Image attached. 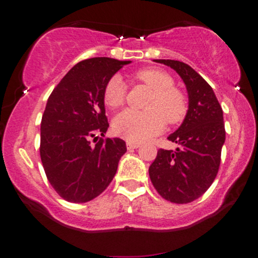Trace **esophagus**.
<instances>
[{
	"label": "esophagus",
	"mask_w": 258,
	"mask_h": 258,
	"mask_svg": "<svg viewBox=\"0 0 258 258\" xmlns=\"http://www.w3.org/2000/svg\"><path fill=\"white\" fill-rule=\"evenodd\" d=\"M141 147V143L138 142H127V149L128 150H133V149H137V148Z\"/></svg>",
	"instance_id": "obj_1"
}]
</instances>
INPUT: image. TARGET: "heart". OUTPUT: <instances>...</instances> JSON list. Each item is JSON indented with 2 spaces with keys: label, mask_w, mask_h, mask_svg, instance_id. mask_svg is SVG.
Masks as SVG:
<instances>
[{
  "label": "heart",
  "mask_w": 258,
  "mask_h": 258,
  "mask_svg": "<svg viewBox=\"0 0 258 258\" xmlns=\"http://www.w3.org/2000/svg\"><path fill=\"white\" fill-rule=\"evenodd\" d=\"M136 79L154 91L147 104L148 110L126 109L112 122V130L130 142H142L164 130L166 121L171 125L184 119L188 103L184 94L173 87L172 76L160 69H143L136 73ZM126 99V85L119 75L109 79L104 88V103L110 108H119Z\"/></svg>",
  "instance_id": "1"
}]
</instances>
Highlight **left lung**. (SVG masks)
Here are the masks:
<instances>
[{"instance_id":"left-lung-1","label":"left lung","mask_w":258,"mask_h":258,"mask_svg":"<svg viewBox=\"0 0 258 258\" xmlns=\"http://www.w3.org/2000/svg\"><path fill=\"white\" fill-rule=\"evenodd\" d=\"M154 61L176 70L185 84L189 108L185 119L168 141L179 144L176 150L159 149L149 167L156 191L174 204H188L200 198L214 183L226 141L223 110L212 87L193 68L179 60Z\"/></svg>"}]
</instances>
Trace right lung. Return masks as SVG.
Listing matches in <instances>:
<instances>
[{"mask_svg":"<svg viewBox=\"0 0 258 258\" xmlns=\"http://www.w3.org/2000/svg\"><path fill=\"white\" fill-rule=\"evenodd\" d=\"M128 63L106 57L85 59L69 70L47 100L41 121V161L53 189L67 201L87 203L102 194L126 153L122 139L102 137L109 127L105 85Z\"/></svg>","mask_w":258,"mask_h":258,"instance_id":"add662e5","label":"right lung"}]
</instances>
